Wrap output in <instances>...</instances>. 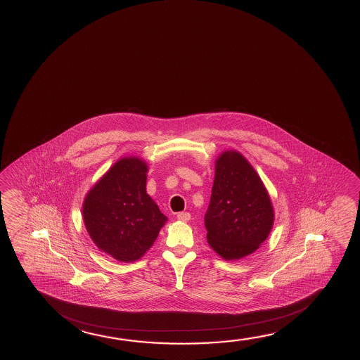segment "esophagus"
Here are the masks:
<instances>
[{"label": "esophagus", "instance_id": "esophagus-1", "mask_svg": "<svg viewBox=\"0 0 360 360\" xmlns=\"http://www.w3.org/2000/svg\"><path fill=\"white\" fill-rule=\"evenodd\" d=\"M176 217L177 220L186 223V221H188V220L191 219V215H190V212H179Z\"/></svg>", "mask_w": 360, "mask_h": 360}]
</instances>
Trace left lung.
<instances>
[{"label":"left lung","instance_id":"1","mask_svg":"<svg viewBox=\"0 0 360 360\" xmlns=\"http://www.w3.org/2000/svg\"><path fill=\"white\" fill-rule=\"evenodd\" d=\"M207 243L225 260L257 250L274 225L268 190L239 151L226 150L215 161L212 199L205 214Z\"/></svg>","mask_w":360,"mask_h":360}]
</instances>
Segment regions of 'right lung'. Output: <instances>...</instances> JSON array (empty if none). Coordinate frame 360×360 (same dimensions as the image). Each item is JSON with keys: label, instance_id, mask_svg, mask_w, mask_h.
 I'll use <instances>...</instances> for the list:
<instances>
[{"label": "right lung", "instance_id": "1", "mask_svg": "<svg viewBox=\"0 0 360 360\" xmlns=\"http://www.w3.org/2000/svg\"><path fill=\"white\" fill-rule=\"evenodd\" d=\"M146 174L143 159L121 158L84 200L82 217L92 241L122 263L143 257L167 221L146 193Z\"/></svg>", "mask_w": 360, "mask_h": 360}]
</instances>
